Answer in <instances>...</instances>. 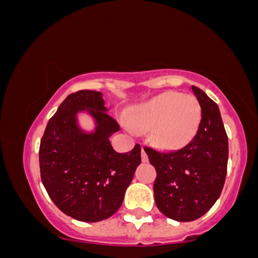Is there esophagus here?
<instances>
[{
	"label": "esophagus",
	"instance_id": "1",
	"mask_svg": "<svg viewBox=\"0 0 258 258\" xmlns=\"http://www.w3.org/2000/svg\"><path fill=\"white\" fill-rule=\"evenodd\" d=\"M141 155H142V161H143V162H147V161H148V155H147V153L144 152L143 148H142V153H141Z\"/></svg>",
	"mask_w": 258,
	"mask_h": 258
}]
</instances>
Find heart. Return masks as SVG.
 <instances>
[{
	"label": "heart",
	"mask_w": 258,
	"mask_h": 258,
	"mask_svg": "<svg viewBox=\"0 0 258 258\" xmlns=\"http://www.w3.org/2000/svg\"><path fill=\"white\" fill-rule=\"evenodd\" d=\"M201 121L200 103L191 94L165 92L130 111L122 125L130 132L149 131L155 146L179 149L197 135Z\"/></svg>",
	"instance_id": "1"
}]
</instances>
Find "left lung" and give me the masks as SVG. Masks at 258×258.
<instances>
[{
	"instance_id": "left-lung-1",
	"label": "left lung",
	"mask_w": 258,
	"mask_h": 258,
	"mask_svg": "<svg viewBox=\"0 0 258 258\" xmlns=\"http://www.w3.org/2000/svg\"><path fill=\"white\" fill-rule=\"evenodd\" d=\"M201 108L197 135L182 149L158 152L144 148L156 170L155 204L171 220L190 222L205 215L220 198L227 174L228 137L220 109L191 86Z\"/></svg>"
}]
</instances>
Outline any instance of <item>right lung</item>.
I'll return each mask as SVG.
<instances>
[{
  "label": "right lung",
  "mask_w": 258,
  "mask_h": 258,
  "mask_svg": "<svg viewBox=\"0 0 258 258\" xmlns=\"http://www.w3.org/2000/svg\"><path fill=\"white\" fill-rule=\"evenodd\" d=\"M79 112L94 119L93 132L79 127ZM119 130L103 94L88 90L69 94L47 123L38 152L41 179L55 206L74 220H106L122 204L141 164V146L115 152L109 138Z\"/></svg>",
  "instance_id": "right-lung-1"
}]
</instances>
